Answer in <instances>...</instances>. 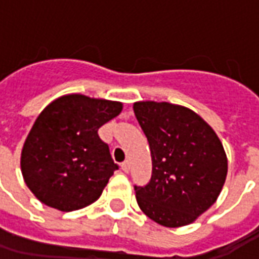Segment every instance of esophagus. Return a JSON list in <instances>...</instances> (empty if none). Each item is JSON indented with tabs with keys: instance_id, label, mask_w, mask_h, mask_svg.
I'll list each match as a JSON object with an SVG mask.
<instances>
[{
	"instance_id": "obj_1",
	"label": "esophagus",
	"mask_w": 259,
	"mask_h": 259,
	"mask_svg": "<svg viewBox=\"0 0 259 259\" xmlns=\"http://www.w3.org/2000/svg\"><path fill=\"white\" fill-rule=\"evenodd\" d=\"M120 168H122V170H123V172H126V174H127V172L130 170V163L127 162V161H124V162L120 165Z\"/></svg>"
}]
</instances>
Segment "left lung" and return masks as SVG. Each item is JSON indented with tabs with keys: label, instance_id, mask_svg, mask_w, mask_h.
I'll return each mask as SVG.
<instances>
[{
	"label": "left lung",
	"instance_id": "left-lung-1",
	"mask_svg": "<svg viewBox=\"0 0 259 259\" xmlns=\"http://www.w3.org/2000/svg\"><path fill=\"white\" fill-rule=\"evenodd\" d=\"M135 115L147 136L152 175L135 186L140 209L166 228L190 225L213 205L228 175L217 133L198 113L170 102L139 101Z\"/></svg>",
	"mask_w": 259,
	"mask_h": 259
}]
</instances>
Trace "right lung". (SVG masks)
Returning a JSON list of instances; mask_svg holds the SVG:
<instances>
[{"mask_svg": "<svg viewBox=\"0 0 259 259\" xmlns=\"http://www.w3.org/2000/svg\"><path fill=\"white\" fill-rule=\"evenodd\" d=\"M122 108L119 101L66 94L42 109L20 155L23 179L37 200L70 212L100 198L118 165L98 129Z\"/></svg>", "mask_w": 259, "mask_h": 259, "instance_id": "add662e5", "label": "right lung"}]
</instances>
